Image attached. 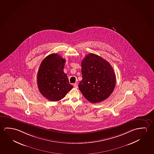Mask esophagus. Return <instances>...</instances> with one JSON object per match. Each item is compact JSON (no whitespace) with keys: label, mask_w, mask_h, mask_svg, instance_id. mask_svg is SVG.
I'll return each instance as SVG.
<instances>
[{"label":"esophagus","mask_w":154,"mask_h":154,"mask_svg":"<svg viewBox=\"0 0 154 154\" xmlns=\"http://www.w3.org/2000/svg\"><path fill=\"white\" fill-rule=\"evenodd\" d=\"M73 85L75 88H78V84L77 83L73 84Z\"/></svg>","instance_id":"34e87169"}]
</instances>
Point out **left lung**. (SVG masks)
<instances>
[{
	"label": "left lung",
	"instance_id": "1",
	"mask_svg": "<svg viewBox=\"0 0 154 154\" xmlns=\"http://www.w3.org/2000/svg\"><path fill=\"white\" fill-rule=\"evenodd\" d=\"M82 80L79 88L88 101L100 103L113 92L116 84L113 69L107 61L94 54H88L82 62Z\"/></svg>",
	"mask_w": 154,
	"mask_h": 154
}]
</instances>
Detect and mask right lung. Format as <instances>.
<instances>
[{
    "mask_svg": "<svg viewBox=\"0 0 154 154\" xmlns=\"http://www.w3.org/2000/svg\"><path fill=\"white\" fill-rule=\"evenodd\" d=\"M65 62L58 54H51L43 60L38 69V88L42 95L51 101L60 100L73 88L63 71Z\"/></svg>",
    "mask_w": 154,
    "mask_h": 154,
    "instance_id": "add662e5",
    "label": "right lung"
}]
</instances>
